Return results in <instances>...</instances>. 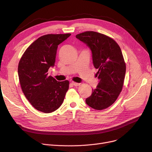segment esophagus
<instances>
[{
	"label": "esophagus",
	"mask_w": 152,
	"mask_h": 152,
	"mask_svg": "<svg viewBox=\"0 0 152 152\" xmlns=\"http://www.w3.org/2000/svg\"><path fill=\"white\" fill-rule=\"evenodd\" d=\"M71 84H73V86H78L80 85V84H79V83H75V82H73V81H72V82H71Z\"/></svg>",
	"instance_id": "1"
}]
</instances>
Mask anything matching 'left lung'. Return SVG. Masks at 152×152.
<instances>
[{"mask_svg":"<svg viewBox=\"0 0 152 152\" xmlns=\"http://www.w3.org/2000/svg\"><path fill=\"white\" fill-rule=\"evenodd\" d=\"M76 37L89 47L99 83L86 99L91 108L101 110L111 106L122 91L126 64L121 50L113 39L94 31H86Z\"/></svg>","mask_w":152,"mask_h":152,"instance_id":"1","label":"left lung"}]
</instances>
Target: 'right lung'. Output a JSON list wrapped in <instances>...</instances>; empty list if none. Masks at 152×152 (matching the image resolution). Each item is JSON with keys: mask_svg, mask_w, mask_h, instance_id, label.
<instances>
[{"mask_svg": "<svg viewBox=\"0 0 152 152\" xmlns=\"http://www.w3.org/2000/svg\"><path fill=\"white\" fill-rule=\"evenodd\" d=\"M71 34H47L32 43L21 58L18 68L20 85L26 98L36 110L49 113L62 104L69 81H57L48 76L55 65L58 45Z\"/></svg>", "mask_w": 152, "mask_h": 152, "instance_id": "obj_1", "label": "right lung"}]
</instances>
